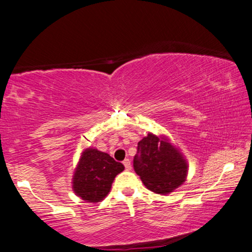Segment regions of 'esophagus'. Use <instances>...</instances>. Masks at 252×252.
<instances>
[{"instance_id": "1", "label": "esophagus", "mask_w": 252, "mask_h": 252, "mask_svg": "<svg viewBox=\"0 0 252 252\" xmlns=\"http://www.w3.org/2000/svg\"><path fill=\"white\" fill-rule=\"evenodd\" d=\"M123 163H124V165H125V168L127 170H130V168H132V165H130V159L129 158H125L123 161Z\"/></svg>"}]
</instances>
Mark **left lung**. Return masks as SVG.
<instances>
[{
    "label": "left lung",
    "mask_w": 252,
    "mask_h": 252,
    "mask_svg": "<svg viewBox=\"0 0 252 252\" xmlns=\"http://www.w3.org/2000/svg\"><path fill=\"white\" fill-rule=\"evenodd\" d=\"M134 171L148 190L168 194L185 182L188 163L165 138L148 134L138 143L133 159Z\"/></svg>",
    "instance_id": "obj_1"
}]
</instances>
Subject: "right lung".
<instances>
[{
  "mask_svg": "<svg viewBox=\"0 0 252 252\" xmlns=\"http://www.w3.org/2000/svg\"><path fill=\"white\" fill-rule=\"evenodd\" d=\"M123 170V163L114 161L109 154L88 148L74 174V192L89 202L103 200L111 190L114 177Z\"/></svg>",
  "mask_w": 252,
  "mask_h": 252,
  "instance_id": "right-lung-1",
  "label": "right lung"
}]
</instances>
